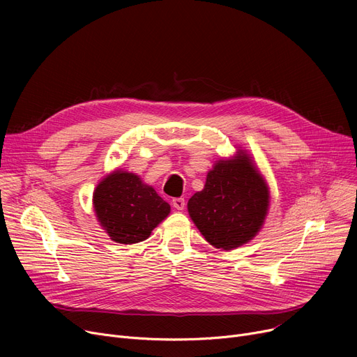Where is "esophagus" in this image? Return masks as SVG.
I'll list each match as a JSON object with an SVG mask.
<instances>
[{"instance_id":"esophagus-1","label":"esophagus","mask_w":357,"mask_h":357,"mask_svg":"<svg viewBox=\"0 0 357 357\" xmlns=\"http://www.w3.org/2000/svg\"><path fill=\"white\" fill-rule=\"evenodd\" d=\"M172 205H174V208H176V210H183V207H185V199L183 198H174L172 199Z\"/></svg>"}]
</instances>
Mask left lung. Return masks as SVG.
<instances>
[{"label":"left lung","mask_w":357,"mask_h":357,"mask_svg":"<svg viewBox=\"0 0 357 357\" xmlns=\"http://www.w3.org/2000/svg\"><path fill=\"white\" fill-rule=\"evenodd\" d=\"M269 205L268 186L245 152L218 160L204 190L188 201V211L210 245L231 250L260 230Z\"/></svg>","instance_id":"8db88e82"}]
</instances>
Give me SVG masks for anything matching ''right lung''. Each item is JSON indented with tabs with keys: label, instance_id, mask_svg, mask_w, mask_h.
Listing matches in <instances>:
<instances>
[{
	"label": "right lung",
	"instance_id": "1",
	"mask_svg": "<svg viewBox=\"0 0 357 357\" xmlns=\"http://www.w3.org/2000/svg\"><path fill=\"white\" fill-rule=\"evenodd\" d=\"M93 207L108 236L121 245L146 240L171 207L135 174L116 171L93 192Z\"/></svg>",
	"mask_w": 357,
	"mask_h": 357
}]
</instances>
